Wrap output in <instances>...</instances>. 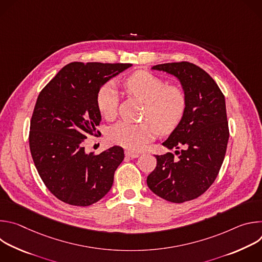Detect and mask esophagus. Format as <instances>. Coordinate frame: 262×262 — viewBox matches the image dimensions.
Here are the masks:
<instances>
[{
    "instance_id": "obj_1",
    "label": "esophagus",
    "mask_w": 262,
    "mask_h": 262,
    "mask_svg": "<svg viewBox=\"0 0 262 262\" xmlns=\"http://www.w3.org/2000/svg\"><path fill=\"white\" fill-rule=\"evenodd\" d=\"M125 156L128 157V158H132V159H136L140 156V154L135 152V151H130V150H125Z\"/></svg>"
}]
</instances>
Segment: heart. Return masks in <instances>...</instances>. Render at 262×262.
<instances>
[{
  "label": "heart",
  "instance_id": "1",
  "mask_svg": "<svg viewBox=\"0 0 262 262\" xmlns=\"http://www.w3.org/2000/svg\"><path fill=\"white\" fill-rule=\"evenodd\" d=\"M125 91L144 102L141 123L120 121L108 129L111 143L121 145L129 150H141L159 134L169 135L180 124L188 106V95L178 85H167L155 74L139 70L123 83ZM96 106L99 114L107 120L116 115L118 93L116 88L103 84L96 92Z\"/></svg>",
  "mask_w": 262,
  "mask_h": 262
}]
</instances>
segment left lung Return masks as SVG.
I'll return each instance as SVG.
<instances>
[{
	"label": "left lung",
	"mask_w": 262,
	"mask_h": 262,
	"mask_svg": "<svg viewBox=\"0 0 262 262\" xmlns=\"http://www.w3.org/2000/svg\"><path fill=\"white\" fill-rule=\"evenodd\" d=\"M152 69L179 79L188 106L178 127L163 143L176 148L175 155L156 156L157 167L147 185L161 198L182 203L205 193L220 172L229 139L225 97L209 74L193 63H165Z\"/></svg>",
	"instance_id": "8db88e82"
}]
</instances>
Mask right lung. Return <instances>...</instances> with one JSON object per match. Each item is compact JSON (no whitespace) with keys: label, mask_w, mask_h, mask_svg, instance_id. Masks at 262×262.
<instances>
[{"label":"right lung","mask_w":262,"mask_h":262,"mask_svg":"<svg viewBox=\"0 0 262 262\" xmlns=\"http://www.w3.org/2000/svg\"><path fill=\"white\" fill-rule=\"evenodd\" d=\"M129 63L72 62L64 66L37 97L29 144L35 167L49 191L74 206H89L111 190L124 150L114 146L86 154L88 136L97 137L101 116L97 90Z\"/></svg>","instance_id":"obj_1"}]
</instances>
